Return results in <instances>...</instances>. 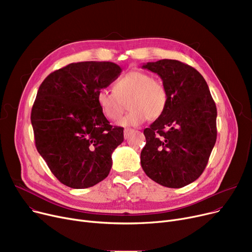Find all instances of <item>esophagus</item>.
I'll return each instance as SVG.
<instances>
[{
    "label": "esophagus",
    "instance_id": "1",
    "mask_svg": "<svg viewBox=\"0 0 252 252\" xmlns=\"http://www.w3.org/2000/svg\"><path fill=\"white\" fill-rule=\"evenodd\" d=\"M133 130H134V129H131V128H125V130H124L125 138H126V139H127V138L129 137L130 133H133Z\"/></svg>",
    "mask_w": 252,
    "mask_h": 252
}]
</instances>
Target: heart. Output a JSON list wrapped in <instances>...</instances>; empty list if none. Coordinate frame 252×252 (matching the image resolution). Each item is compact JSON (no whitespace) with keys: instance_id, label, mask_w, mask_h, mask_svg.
<instances>
[{"instance_id":"1","label":"heart","mask_w":252,"mask_h":252,"mask_svg":"<svg viewBox=\"0 0 252 252\" xmlns=\"http://www.w3.org/2000/svg\"><path fill=\"white\" fill-rule=\"evenodd\" d=\"M99 107L110 121H116L124 113L128 102L130 111L118 122L119 126H139L149 118L151 121L162 115L167 104L164 85L150 74L131 70L114 84V91L101 89L97 93Z\"/></svg>"}]
</instances>
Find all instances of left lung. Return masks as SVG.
I'll list each match as a JSON object with an SVG mask.
<instances>
[{
	"instance_id": "1",
	"label": "left lung",
	"mask_w": 252,
	"mask_h": 252,
	"mask_svg": "<svg viewBox=\"0 0 252 252\" xmlns=\"http://www.w3.org/2000/svg\"><path fill=\"white\" fill-rule=\"evenodd\" d=\"M142 67L160 76L167 104L162 115L144 129L141 165L161 186L182 188L206 167L217 141V106L205 79L192 66L162 59Z\"/></svg>"
}]
</instances>
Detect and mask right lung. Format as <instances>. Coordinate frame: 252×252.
Masks as SVG:
<instances>
[{"label": "right lung", "mask_w": 252, "mask_h": 252, "mask_svg": "<svg viewBox=\"0 0 252 252\" xmlns=\"http://www.w3.org/2000/svg\"><path fill=\"white\" fill-rule=\"evenodd\" d=\"M121 72L112 62L70 63L50 73L38 88L31 115L35 147L65 186L86 189L109 175L124 127H112L97 93Z\"/></svg>", "instance_id": "1"}]
</instances>
